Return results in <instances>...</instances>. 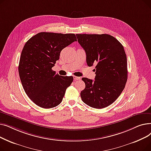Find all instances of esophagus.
<instances>
[{"label":"esophagus","mask_w":151,"mask_h":151,"mask_svg":"<svg viewBox=\"0 0 151 151\" xmlns=\"http://www.w3.org/2000/svg\"><path fill=\"white\" fill-rule=\"evenodd\" d=\"M73 79H74V80H80V79H81V78H80V77H78V76H73Z\"/></svg>","instance_id":"34e87169"}]
</instances>
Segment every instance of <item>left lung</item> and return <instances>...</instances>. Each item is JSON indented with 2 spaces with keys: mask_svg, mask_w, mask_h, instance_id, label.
Here are the masks:
<instances>
[{
  "mask_svg": "<svg viewBox=\"0 0 151 151\" xmlns=\"http://www.w3.org/2000/svg\"><path fill=\"white\" fill-rule=\"evenodd\" d=\"M86 54L89 67L97 64L95 80L83 78L86 88L81 92L83 101L88 106L101 109L119 97L127 80V63L124 48L108 34H76Z\"/></svg>",
  "mask_w": 151,
  "mask_h": 151,
  "instance_id": "obj_1",
  "label": "left lung"
}]
</instances>
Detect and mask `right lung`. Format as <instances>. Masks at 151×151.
Masks as SVG:
<instances>
[{"label":"right lung","mask_w":151,"mask_h":151,"mask_svg":"<svg viewBox=\"0 0 151 151\" xmlns=\"http://www.w3.org/2000/svg\"><path fill=\"white\" fill-rule=\"evenodd\" d=\"M74 34L40 32L24 46L18 66L19 75L26 93L34 104L51 108L62 101L73 76H62L52 70L61 51L76 42Z\"/></svg>","instance_id":"add662e5"}]
</instances>
